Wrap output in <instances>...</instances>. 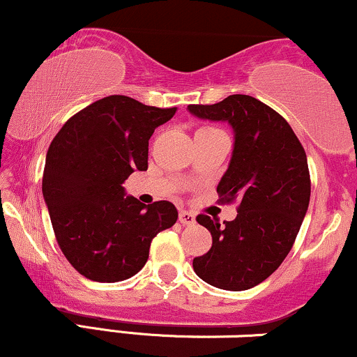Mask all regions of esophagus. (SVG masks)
Listing matches in <instances>:
<instances>
[{
	"label": "esophagus",
	"instance_id": "1",
	"mask_svg": "<svg viewBox=\"0 0 357 357\" xmlns=\"http://www.w3.org/2000/svg\"><path fill=\"white\" fill-rule=\"evenodd\" d=\"M178 220H180V224H183V225H194L195 224V215L192 212L180 211Z\"/></svg>",
	"mask_w": 357,
	"mask_h": 357
}]
</instances>
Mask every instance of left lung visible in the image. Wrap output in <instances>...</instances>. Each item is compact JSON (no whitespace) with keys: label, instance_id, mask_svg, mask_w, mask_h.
<instances>
[{"label":"left lung","instance_id":"obj_1","mask_svg":"<svg viewBox=\"0 0 357 357\" xmlns=\"http://www.w3.org/2000/svg\"><path fill=\"white\" fill-rule=\"evenodd\" d=\"M188 112L232 127V158L217 194L222 202L238 200L237 217L224 225L197 217L212 247L194 259V271L213 287L247 291L278 269L299 234L311 199L307 157L291 125L254 96L188 105Z\"/></svg>","mask_w":357,"mask_h":357}]
</instances>
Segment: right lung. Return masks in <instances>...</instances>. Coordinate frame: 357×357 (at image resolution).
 Listing matches in <instances>:
<instances>
[{
  "mask_svg": "<svg viewBox=\"0 0 357 357\" xmlns=\"http://www.w3.org/2000/svg\"><path fill=\"white\" fill-rule=\"evenodd\" d=\"M177 108L105 96L63 125L46 153L43 197L58 245L71 266L96 282L135 275L152 238L177 222L174 204L145 205L121 183L149 169V140Z\"/></svg>",
  "mask_w": 357,
  "mask_h": 357,
  "instance_id": "1",
  "label": "right lung"
}]
</instances>
